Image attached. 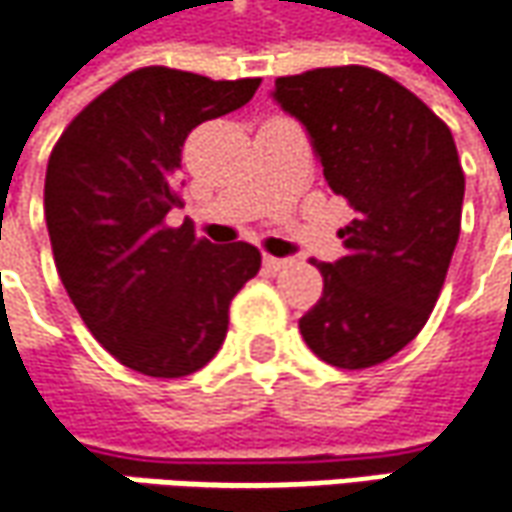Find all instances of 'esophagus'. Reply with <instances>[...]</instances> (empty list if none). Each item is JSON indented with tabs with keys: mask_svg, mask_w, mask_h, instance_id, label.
I'll return each instance as SVG.
<instances>
[{
	"mask_svg": "<svg viewBox=\"0 0 512 512\" xmlns=\"http://www.w3.org/2000/svg\"><path fill=\"white\" fill-rule=\"evenodd\" d=\"M289 260L286 257H275V255H263V266L269 269V272H278V269H283Z\"/></svg>",
	"mask_w": 512,
	"mask_h": 512,
	"instance_id": "obj_1",
	"label": "esophagus"
}]
</instances>
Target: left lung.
Returning <instances> with one entry per match:
<instances>
[{
    "mask_svg": "<svg viewBox=\"0 0 512 512\" xmlns=\"http://www.w3.org/2000/svg\"><path fill=\"white\" fill-rule=\"evenodd\" d=\"M309 131L329 189L352 206L346 255L318 263L321 300L300 318L332 367L384 364L424 329L461 232L464 171L447 123L401 82L364 65L275 79Z\"/></svg>",
    "mask_w": 512,
    "mask_h": 512,
    "instance_id": "1",
    "label": "left lung"
}]
</instances>
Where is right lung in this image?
Instances as JSON below:
<instances>
[{
  "label": "right lung",
  "mask_w": 512,
  "mask_h": 512,
  "mask_svg": "<svg viewBox=\"0 0 512 512\" xmlns=\"http://www.w3.org/2000/svg\"><path fill=\"white\" fill-rule=\"evenodd\" d=\"M260 79L137 68L88 102L56 140L45 220L62 286L120 364L183 378L223 346L232 298L260 269L252 243L214 246L180 206V154L191 128L237 111Z\"/></svg>",
  "instance_id": "right-lung-1"
}]
</instances>
